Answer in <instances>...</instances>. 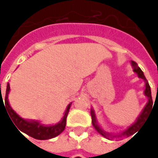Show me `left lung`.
<instances>
[{
  "label": "left lung",
  "mask_w": 158,
  "mask_h": 158,
  "mask_svg": "<svg viewBox=\"0 0 158 158\" xmlns=\"http://www.w3.org/2000/svg\"><path fill=\"white\" fill-rule=\"evenodd\" d=\"M131 65L133 67V71L135 73H136L137 76L139 78L143 79L144 82H145V89H144V95L148 98V102L146 104V106H144V108L143 109L142 112L140 113V115L137 117L136 120L130 125L126 130L120 132L119 134H116V135H113L112 133H108L105 131L100 126L98 123V120H97V117H96V113H95L94 109L91 108L90 110V115H91V118H92V125L95 127V129L98 131L99 134H100L102 136L106 137V139L108 140H112L113 138H122V137H128L135 134V132L140 129V127L143 126V124L145 122V120L147 119V117L149 115V112L152 110V106H153V102H152V97H151V89L149 87V84L146 77L144 76V74L142 71V69L138 67L136 62L135 61H131Z\"/></svg>",
  "instance_id": "obj_1"
}]
</instances>
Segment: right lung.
Instances as JSON below:
<instances>
[{
	"mask_svg": "<svg viewBox=\"0 0 158 158\" xmlns=\"http://www.w3.org/2000/svg\"><path fill=\"white\" fill-rule=\"evenodd\" d=\"M0 91H1V84H0ZM10 91V86L9 83L7 84V89H6V96H5V105L4 106L6 107L5 110L7 111V113L10 116V118L12 119V123L15 124L18 131H20L24 134L28 135L29 136L32 137L34 139L37 140H49L54 138L60 134H61L65 129V127L67 124V116L68 113L69 112L71 104H69V106H67V109L64 112V116L61 118L60 121H59L58 123L53 125H43L40 120H33V119H25V118L20 117L16 112L11 108V106L9 105V93ZM3 103L2 96L1 94L0 96V103ZM21 133V132H20ZM22 134V133H21Z\"/></svg>",
	"mask_w": 158,
	"mask_h": 158,
	"instance_id": "add662e5",
	"label": "right lung"
}]
</instances>
